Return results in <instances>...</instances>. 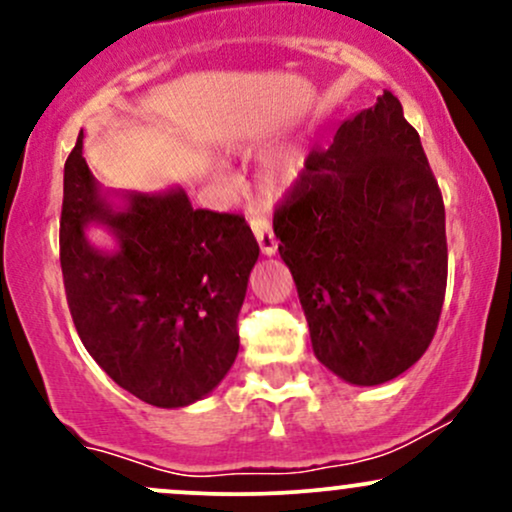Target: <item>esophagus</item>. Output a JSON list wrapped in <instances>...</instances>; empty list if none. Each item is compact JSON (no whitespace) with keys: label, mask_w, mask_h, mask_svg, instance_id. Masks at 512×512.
<instances>
[{"label":"esophagus","mask_w":512,"mask_h":512,"mask_svg":"<svg viewBox=\"0 0 512 512\" xmlns=\"http://www.w3.org/2000/svg\"><path fill=\"white\" fill-rule=\"evenodd\" d=\"M250 226H252V233H255L257 243H260L262 255H267V257L276 255V248H279V243H276V236H274L272 226H269V221L260 219V216H252Z\"/></svg>","instance_id":"1"}]
</instances>
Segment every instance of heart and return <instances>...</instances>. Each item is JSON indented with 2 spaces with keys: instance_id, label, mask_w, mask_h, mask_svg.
I'll return each instance as SVG.
<instances>
[{
  "instance_id": "heart-1",
  "label": "heart",
  "mask_w": 512,
  "mask_h": 512,
  "mask_svg": "<svg viewBox=\"0 0 512 512\" xmlns=\"http://www.w3.org/2000/svg\"><path fill=\"white\" fill-rule=\"evenodd\" d=\"M301 173L303 166L296 156L281 154L267 163V170H264V185L272 192H284L296 185Z\"/></svg>"
}]
</instances>
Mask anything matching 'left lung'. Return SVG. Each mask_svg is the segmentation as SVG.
Listing matches in <instances>:
<instances>
[{
  "label": "left lung",
  "instance_id": "8db88e82",
  "mask_svg": "<svg viewBox=\"0 0 512 512\" xmlns=\"http://www.w3.org/2000/svg\"><path fill=\"white\" fill-rule=\"evenodd\" d=\"M274 233L322 366L370 387L424 356L448 284L445 207L397 96L383 91L310 151Z\"/></svg>",
  "mask_w": 512,
  "mask_h": 512
}]
</instances>
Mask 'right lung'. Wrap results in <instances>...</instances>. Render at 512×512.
I'll return each instance as SVG.
<instances>
[{
  "mask_svg": "<svg viewBox=\"0 0 512 512\" xmlns=\"http://www.w3.org/2000/svg\"><path fill=\"white\" fill-rule=\"evenodd\" d=\"M64 163L60 264L86 351L122 390L178 409L207 397L238 356V313L260 245L238 214L192 209L182 187L108 202L81 156ZM103 225L115 251L87 243Z\"/></svg>",
  "mask_w": 512,
  "mask_h": 512,
  "instance_id": "right-lung-1",
  "label": "right lung"
}]
</instances>
